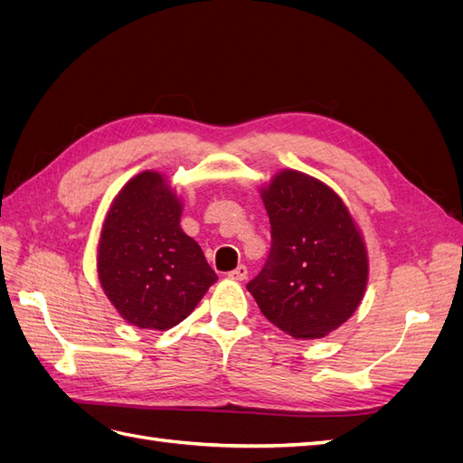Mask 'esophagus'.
Returning a JSON list of instances; mask_svg holds the SVG:
<instances>
[{
    "instance_id": "34e87169",
    "label": "esophagus",
    "mask_w": 463,
    "mask_h": 463,
    "mask_svg": "<svg viewBox=\"0 0 463 463\" xmlns=\"http://www.w3.org/2000/svg\"><path fill=\"white\" fill-rule=\"evenodd\" d=\"M247 266L245 264H240L237 266V269H233L232 272H228V276L232 278V279H245L247 278Z\"/></svg>"
}]
</instances>
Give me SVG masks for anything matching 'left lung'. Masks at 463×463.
Masks as SVG:
<instances>
[{
    "label": "left lung",
    "mask_w": 463,
    "mask_h": 463,
    "mask_svg": "<svg viewBox=\"0 0 463 463\" xmlns=\"http://www.w3.org/2000/svg\"><path fill=\"white\" fill-rule=\"evenodd\" d=\"M260 197L272 247L247 289L279 330L325 338L365 296L369 257L361 230L340 194L298 170L278 172Z\"/></svg>",
    "instance_id": "1"
}]
</instances>
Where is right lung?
<instances>
[{"label": "right lung", "instance_id": "obj_1", "mask_svg": "<svg viewBox=\"0 0 463 463\" xmlns=\"http://www.w3.org/2000/svg\"><path fill=\"white\" fill-rule=\"evenodd\" d=\"M181 199L160 172L131 177L111 201L98 241V279L116 311L138 328L187 318L218 276L179 226Z\"/></svg>", "mask_w": 463, "mask_h": 463}]
</instances>
